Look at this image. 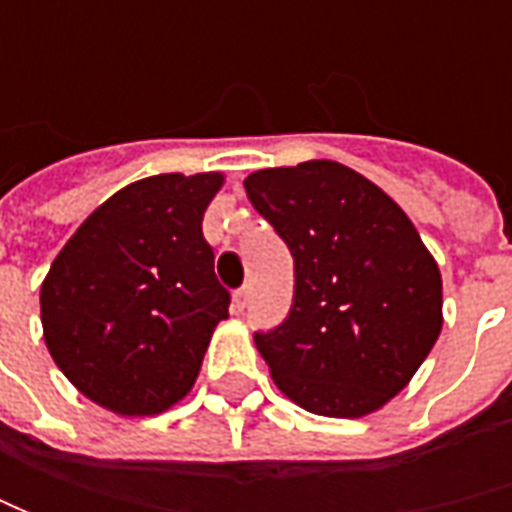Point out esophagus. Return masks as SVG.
<instances>
[{
  "label": "esophagus",
  "instance_id": "1",
  "mask_svg": "<svg viewBox=\"0 0 512 512\" xmlns=\"http://www.w3.org/2000/svg\"><path fill=\"white\" fill-rule=\"evenodd\" d=\"M247 302H250V290H247V287H242V290H236V293H233V313H242V310H245L247 307Z\"/></svg>",
  "mask_w": 512,
  "mask_h": 512
}]
</instances>
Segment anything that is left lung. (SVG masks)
I'll use <instances>...</instances> for the list:
<instances>
[{
	"label": "left lung",
	"mask_w": 512,
	"mask_h": 512,
	"mask_svg": "<svg viewBox=\"0 0 512 512\" xmlns=\"http://www.w3.org/2000/svg\"><path fill=\"white\" fill-rule=\"evenodd\" d=\"M245 190L296 262L287 319L253 336L276 387L316 416L382 410L442 333V273L419 230L330 159L256 170Z\"/></svg>",
	"instance_id": "obj_1"
}]
</instances>
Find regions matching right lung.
Listing matches in <instances>:
<instances>
[{"label": "right lung", "instance_id": "1", "mask_svg": "<svg viewBox=\"0 0 512 512\" xmlns=\"http://www.w3.org/2000/svg\"><path fill=\"white\" fill-rule=\"evenodd\" d=\"M222 173H159L116 190L53 259L39 307L68 382L116 416H156L196 382L230 293L202 219Z\"/></svg>", "mask_w": 512, "mask_h": 512}]
</instances>
